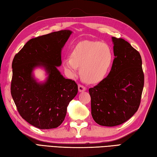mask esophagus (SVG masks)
Here are the masks:
<instances>
[{
    "mask_svg": "<svg viewBox=\"0 0 157 157\" xmlns=\"http://www.w3.org/2000/svg\"><path fill=\"white\" fill-rule=\"evenodd\" d=\"M87 90L86 87H85L84 85H82L81 84H78V91L80 92H81V91H84Z\"/></svg>",
    "mask_w": 157,
    "mask_h": 157,
    "instance_id": "esophagus-1",
    "label": "esophagus"
}]
</instances>
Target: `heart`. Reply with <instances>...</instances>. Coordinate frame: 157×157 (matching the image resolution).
Listing matches in <instances>:
<instances>
[{
  "label": "heart",
  "instance_id": "obj_1",
  "mask_svg": "<svg viewBox=\"0 0 157 157\" xmlns=\"http://www.w3.org/2000/svg\"><path fill=\"white\" fill-rule=\"evenodd\" d=\"M113 62V53L109 46L96 41L85 40L76 44L71 58L65 59L66 68L75 75L78 66L85 81L97 82L105 77Z\"/></svg>",
  "mask_w": 157,
  "mask_h": 157
}]
</instances>
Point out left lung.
Returning a JSON list of instances; mask_svg holds the SVG:
<instances>
[{
  "mask_svg": "<svg viewBox=\"0 0 157 157\" xmlns=\"http://www.w3.org/2000/svg\"><path fill=\"white\" fill-rule=\"evenodd\" d=\"M112 40L115 58L110 72L89 89L93 119L105 126L122 124L137 111L144 85L140 52L122 38Z\"/></svg>",
  "mask_w": 157,
  "mask_h": 157,
  "instance_id": "8db88e82",
  "label": "left lung"
}]
</instances>
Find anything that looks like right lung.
Instances as JSON below:
<instances>
[{
	"label": "right lung",
	"mask_w": 157,
	"mask_h": 157,
	"mask_svg": "<svg viewBox=\"0 0 157 157\" xmlns=\"http://www.w3.org/2000/svg\"><path fill=\"white\" fill-rule=\"evenodd\" d=\"M72 31H59L29 40L12 61L11 94L24 120L40 129L57 128L63 122L67 106L78 92V85L57 69L61 51ZM37 66L45 67L48 79L43 84L32 77Z\"/></svg>",
	"instance_id": "add662e5"
}]
</instances>
